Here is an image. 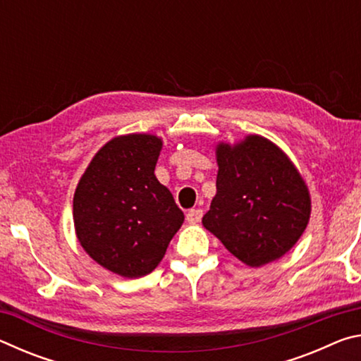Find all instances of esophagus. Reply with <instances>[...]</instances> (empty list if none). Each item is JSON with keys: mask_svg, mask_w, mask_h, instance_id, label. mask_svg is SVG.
I'll return each instance as SVG.
<instances>
[{"mask_svg": "<svg viewBox=\"0 0 361 361\" xmlns=\"http://www.w3.org/2000/svg\"><path fill=\"white\" fill-rule=\"evenodd\" d=\"M200 218H202V210L200 209H191L188 213H186V221L188 223H199Z\"/></svg>", "mask_w": 361, "mask_h": 361, "instance_id": "34e87169", "label": "esophagus"}]
</instances>
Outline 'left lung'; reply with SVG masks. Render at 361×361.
Here are the masks:
<instances>
[{
	"label": "left lung",
	"mask_w": 361,
	"mask_h": 361,
	"mask_svg": "<svg viewBox=\"0 0 361 361\" xmlns=\"http://www.w3.org/2000/svg\"><path fill=\"white\" fill-rule=\"evenodd\" d=\"M216 195L202 224L250 267L279 259L302 235L310 195L279 146L259 135L216 146Z\"/></svg>",
	"instance_id": "8db88e82"
}]
</instances>
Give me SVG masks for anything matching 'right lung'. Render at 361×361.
Wrapping results in <instances>:
<instances>
[{
  "instance_id": "right-lung-1",
  "label": "right lung",
  "mask_w": 361,
  "mask_h": 361,
  "mask_svg": "<svg viewBox=\"0 0 361 361\" xmlns=\"http://www.w3.org/2000/svg\"><path fill=\"white\" fill-rule=\"evenodd\" d=\"M162 140L148 133L116 137L97 152L78 183L73 219L90 258L118 276L154 271L185 215L154 169Z\"/></svg>"
}]
</instances>
